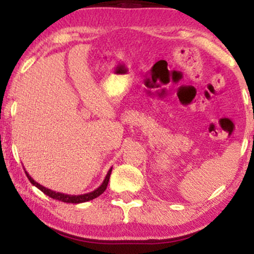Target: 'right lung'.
Segmentation results:
<instances>
[{
  "instance_id": "add662e5",
  "label": "right lung",
  "mask_w": 254,
  "mask_h": 254,
  "mask_svg": "<svg viewBox=\"0 0 254 254\" xmlns=\"http://www.w3.org/2000/svg\"><path fill=\"white\" fill-rule=\"evenodd\" d=\"M111 172H112V168H110L109 172H107V174H106V177H105L103 184H101V185L99 186L98 189H95V190L92 191V192H88V193L77 194V196H76V194H66V193H62V192H56V191H54V190H50V189L45 188V186H43V185H40V184H38L36 180H33V178H32L30 174L27 173V172H26V176H27L28 180H30L31 184H33V185L36 186V188H38L40 191L44 192V193H45L46 196L54 198V199L61 200V202H64V203L78 204V203L88 202V200L94 199V198H97V197L100 196L101 193H104V191L106 190V188H107V184H109Z\"/></svg>"
}]
</instances>
